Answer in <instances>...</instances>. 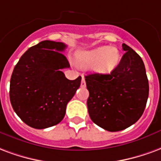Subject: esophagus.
Instances as JSON below:
<instances>
[{"label":"esophagus","mask_w":161,"mask_h":161,"mask_svg":"<svg viewBox=\"0 0 161 161\" xmlns=\"http://www.w3.org/2000/svg\"><path fill=\"white\" fill-rule=\"evenodd\" d=\"M80 86H81V87H85L86 86V81H85V79H84V77H82L81 83H80Z\"/></svg>","instance_id":"34e87169"}]
</instances>
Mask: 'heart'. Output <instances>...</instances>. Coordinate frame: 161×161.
Masks as SVG:
<instances>
[{
	"instance_id": "heart-1",
	"label": "heart",
	"mask_w": 161,
	"mask_h": 161,
	"mask_svg": "<svg viewBox=\"0 0 161 161\" xmlns=\"http://www.w3.org/2000/svg\"><path fill=\"white\" fill-rule=\"evenodd\" d=\"M75 59L80 66L91 68L101 75L111 74L120 61V53L116 47L100 46L90 50L80 51Z\"/></svg>"
}]
</instances>
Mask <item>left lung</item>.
<instances>
[{
  "label": "left lung",
  "instance_id": "1",
  "mask_svg": "<svg viewBox=\"0 0 161 161\" xmlns=\"http://www.w3.org/2000/svg\"><path fill=\"white\" fill-rule=\"evenodd\" d=\"M122 46L125 53L111 74L85 76L89 116L111 132L125 130L139 120L149 92L142 59L127 44Z\"/></svg>",
  "mask_w": 161,
  "mask_h": 161
}]
</instances>
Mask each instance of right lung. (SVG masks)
Returning <instances> with one entry per match:
<instances>
[{"label":"right lung","instance_id":"obj_1","mask_svg":"<svg viewBox=\"0 0 161 161\" xmlns=\"http://www.w3.org/2000/svg\"><path fill=\"white\" fill-rule=\"evenodd\" d=\"M67 45L44 40L29 48L15 65L9 97L14 110L25 124L42 130L63 120L68 103L81 81L68 80L62 71L69 63L62 52Z\"/></svg>","mask_w":161,"mask_h":161}]
</instances>
